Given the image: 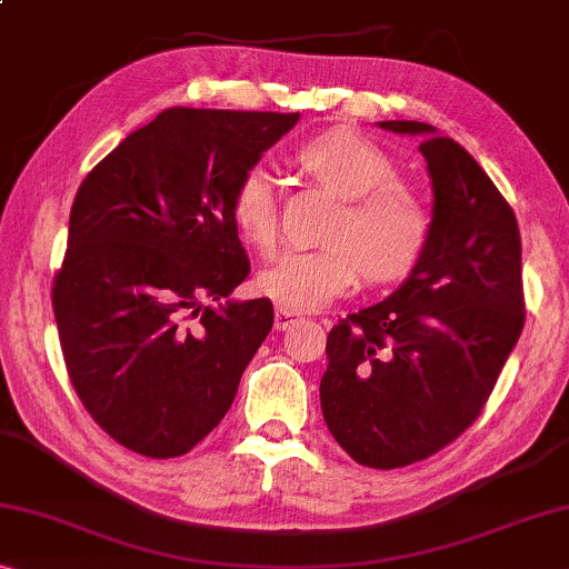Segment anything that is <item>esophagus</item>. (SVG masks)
Returning a JSON list of instances; mask_svg holds the SVG:
<instances>
[{"label": "esophagus", "instance_id": "esophagus-1", "mask_svg": "<svg viewBox=\"0 0 569 569\" xmlns=\"http://www.w3.org/2000/svg\"><path fill=\"white\" fill-rule=\"evenodd\" d=\"M295 320H300V315L292 312V310H287V308H277V312H274V328L277 330H287Z\"/></svg>", "mask_w": 569, "mask_h": 569}]
</instances>
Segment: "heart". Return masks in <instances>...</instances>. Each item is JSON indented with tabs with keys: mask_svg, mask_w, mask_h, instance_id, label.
Instances as JSON below:
<instances>
[{
	"mask_svg": "<svg viewBox=\"0 0 569 569\" xmlns=\"http://www.w3.org/2000/svg\"><path fill=\"white\" fill-rule=\"evenodd\" d=\"M295 170L338 198L322 236L326 249L287 251L257 274V292L279 308L308 312L351 290L361 279L371 287L395 284L415 272L432 236V213L399 180L391 157L369 139L330 129L292 157ZM236 231L259 254H269L279 236L274 182L249 170L231 193Z\"/></svg>",
	"mask_w": 569,
	"mask_h": 569,
	"instance_id": "obj_1",
	"label": "heart"
}]
</instances>
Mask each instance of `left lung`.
<instances>
[{"instance_id": "obj_1", "label": "left lung", "mask_w": 569, "mask_h": 569, "mask_svg": "<svg viewBox=\"0 0 569 569\" xmlns=\"http://www.w3.org/2000/svg\"><path fill=\"white\" fill-rule=\"evenodd\" d=\"M422 137L432 236L399 290L328 333L320 407L356 462L405 468L476 422L523 328L521 236L493 180L422 121H379Z\"/></svg>"}]
</instances>
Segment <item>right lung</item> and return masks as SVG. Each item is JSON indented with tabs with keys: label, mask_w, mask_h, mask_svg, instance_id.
Masks as SVG:
<instances>
[{
	"label": "right lung",
	"mask_w": 569,
	"mask_h": 569,
	"mask_svg": "<svg viewBox=\"0 0 569 569\" xmlns=\"http://www.w3.org/2000/svg\"><path fill=\"white\" fill-rule=\"evenodd\" d=\"M300 113L174 107L129 134L78 188L52 279L78 399L147 458L193 450L233 405L274 322L249 274L231 193Z\"/></svg>",
	"instance_id": "obj_1"
}]
</instances>
